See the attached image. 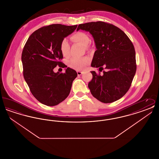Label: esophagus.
<instances>
[{
  "label": "esophagus",
  "instance_id": "34e87169",
  "mask_svg": "<svg viewBox=\"0 0 159 159\" xmlns=\"http://www.w3.org/2000/svg\"><path fill=\"white\" fill-rule=\"evenodd\" d=\"M83 71H77V75H78V76H80V75H82L83 74Z\"/></svg>",
  "mask_w": 159,
  "mask_h": 159
}]
</instances>
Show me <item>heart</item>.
Masks as SVG:
<instances>
[{
	"instance_id": "heart-1",
	"label": "heart",
	"mask_w": 159,
	"mask_h": 159,
	"mask_svg": "<svg viewBox=\"0 0 159 159\" xmlns=\"http://www.w3.org/2000/svg\"><path fill=\"white\" fill-rule=\"evenodd\" d=\"M71 39L78 42L84 46H86L90 42L89 36L83 32H77L71 36ZM61 52L64 57H67L69 54L70 44L67 39H64L61 43ZM90 62V59L88 57H83L80 58H73L68 61V66L70 68L76 70L84 68Z\"/></svg>"
}]
</instances>
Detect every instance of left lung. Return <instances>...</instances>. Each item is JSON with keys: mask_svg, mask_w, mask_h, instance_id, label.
<instances>
[{"mask_svg": "<svg viewBox=\"0 0 159 159\" xmlns=\"http://www.w3.org/2000/svg\"><path fill=\"white\" fill-rule=\"evenodd\" d=\"M89 32L96 51L91 67L98 68L103 75L91 71L88 84L92 95L99 101L111 103L123 97L130 87L136 70L135 48L127 35L119 28L102 22L79 24L77 30Z\"/></svg>", "mask_w": 159, "mask_h": 159, "instance_id": "8db88e82", "label": "left lung"}]
</instances>
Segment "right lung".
I'll list each match as a JSON object with an SVG mask.
<instances>
[{"label":"right lung","mask_w":159,"mask_h":159,"mask_svg":"<svg viewBox=\"0 0 159 159\" xmlns=\"http://www.w3.org/2000/svg\"><path fill=\"white\" fill-rule=\"evenodd\" d=\"M77 26L56 24L43 27L31 34L24 47L21 61L24 79L33 95L44 105L57 106L63 101L77 76L76 71L69 67L64 73L53 71L57 66L66 67L60 61L63 58L61 43Z\"/></svg>","instance_id":"obj_1"}]
</instances>
